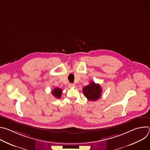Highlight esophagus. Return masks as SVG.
Returning <instances> with one entry per match:
<instances>
[{
    "label": "esophagus",
    "instance_id": "34e87169",
    "mask_svg": "<svg viewBox=\"0 0 150 150\" xmlns=\"http://www.w3.org/2000/svg\"><path fill=\"white\" fill-rule=\"evenodd\" d=\"M68 87L69 88H74V87H75V85L74 84V83H69V85H68Z\"/></svg>",
    "mask_w": 150,
    "mask_h": 150
}]
</instances>
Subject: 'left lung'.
<instances>
[{
	"label": "left lung",
	"mask_w": 150,
	"mask_h": 150,
	"mask_svg": "<svg viewBox=\"0 0 150 150\" xmlns=\"http://www.w3.org/2000/svg\"><path fill=\"white\" fill-rule=\"evenodd\" d=\"M82 92L85 97L90 101H96L101 97L102 89L100 84L91 82L82 89Z\"/></svg>",
	"instance_id": "1"
}]
</instances>
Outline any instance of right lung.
Wrapping results in <instances>:
<instances>
[{"instance_id": "obj_1", "label": "right lung", "mask_w": 150, "mask_h": 150, "mask_svg": "<svg viewBox=\"0 0 150 150\" xmlns=\"http://www.w3.org/2000/svg\"><path fill=\"white\" fill-rule=\"evenodd\" d=\"M52 93L53 94V96L54 97H55L57 98H60L61 96H62V90L59 88H55L54 89H53V90L52 91Z\"/></svg>"}]
</instances>
